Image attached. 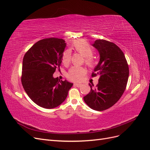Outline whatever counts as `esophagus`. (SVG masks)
I'll return each instance as SVG.
<instances>
[{"instance_id": "obj_1", "label": "esophagus", "mask_w": 150, "mask_h": 150, "mask_svg": "<svg viewBox=\"0 0 150 150\" xmlns=\"http://www.w3.org/2000/svg\"><path fill=\"white\" fill-rule=\"evenodd\" d=\"M81 84H80V83H74V86H76V87H80V86H81Z\"/></svg>"}]
</instances>
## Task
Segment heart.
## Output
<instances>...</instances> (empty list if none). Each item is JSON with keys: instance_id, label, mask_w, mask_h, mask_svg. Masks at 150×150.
I'll return each mask as SVG.
<instances>
[{"instance_id": "b5f03b06", "label": "heart", "mask_w": 150, "mask_h": 150, "mask_svg": "<svg viewBox=\"0 0 150 150\" xmlns=\"http://www.w3.org/2000/svg\"><path fill=\"white\" fill-rule=\"evenodd\" d=\"M71 47L76 51L79 52L84 57V62L87 65L91 66L94 64V59L92 57L93 49L90 44L84 39L75 40L72 44ZM62 62L64 64H68L71 61V52L69 50H66L63 52L62 57ZM86 72L84 67L81 66H73L69 70L67 78L73 81H79L83 79Z\"/></svg>"}]
</instances>
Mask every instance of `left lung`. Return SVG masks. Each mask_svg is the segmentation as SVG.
Segmentation results:
<instances>
[{"label": "left lung", "instance_id": "1", "mask_svg": "<svg viewBox=\"0 0 150 150\" xmlns=\"http://www.w3.org/2000/svg\"><path fill=\"white\" fill-rule=\"evenodd\" d=\"M92 46L100 57L92 76L99 75V79L96 88L89 84L91 91L83 99L89 108L101 111L112 106L121 97L128 83L129 67L124 53L115 44L98 39Z\"/></svg>", "mask_w": 150, "mask_h": 150}]
</instances>
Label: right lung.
Wrapping results in <instances>:
<instances>
[{
    "instance_id": "add662e5",
    "label": "right lung",
    "mask_w": 150,
    "mask_h": 150,
    "mask_svg": "<svg viewBox=\"0 0 150 150\" xmlns=\"http://www.w3.org/2000/svg\"><path fill=\"white\" fill-rule=\"evenodd\" d=\"M66 47L62 39H44L34 44L24 56L22 84L31 100L40 107L59 106L73 85L53 77L57 68L59 69Z\"/></svg>"
}]
</instances>
